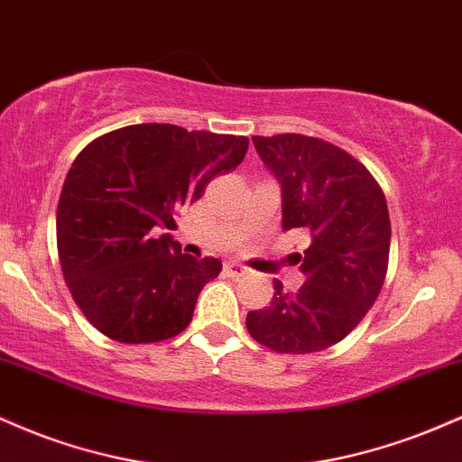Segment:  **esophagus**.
<instances>
[{
  "label": "esophagus",
  "mask_w": 462,
  "mask_h": 462,
  "mask_svg": "<svg viewBox=\"0 0 462 462\" xmlns=\"http://www.w3.org/2000/svg\"><path fill=\"white\" fill-rule=\"evenodd\" d=\"M225 273L229 274V277H245L248 273L246 266H242V263L237 262H225Z\"/></svg>",
  "instance_id": "esophagus-1"
}]
</instances>
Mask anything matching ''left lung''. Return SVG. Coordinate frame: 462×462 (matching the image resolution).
<instances>
[{
  "label": "left lung",
  "instance_id": "left-lung-1",
  "mask_svg": "<svg viewBox=\"0 0 462 462\" xmlns=\"http://www.w3.org/2000/svg\"><path fill=\"white\" fill-rule=\"evenodd\" d=\"M282 185L283 229L310 233L299 255L305 283L248 312V334L277 354H316L357 328L386 279L391 220L369 170L334 143L297 133L253 137Z\"/></svg>",
  "mask_w": 462,
  "mask_h": 462
}]
</instances>
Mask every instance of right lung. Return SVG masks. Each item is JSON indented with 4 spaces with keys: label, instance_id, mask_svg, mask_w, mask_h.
<instances>
[{
    "label": "right lung",
    "instance_id": "1",
    "mask_svg": "<svg viewBox=\"0 0 462 462\" xmlns=\"http://www.w3.org/2000/svg\"><path fill=\"white\" fill-rule=\"evenodd\" d=\"M246 137L133 124L82 150L65 176L56 245L76 305L97 331L126 345L179 336L216 257L196 259L163 229L211 179L242 163Z\"/></svg>",
    "mask_w": 462,
    "mask_h": 462
}]
</instances>
